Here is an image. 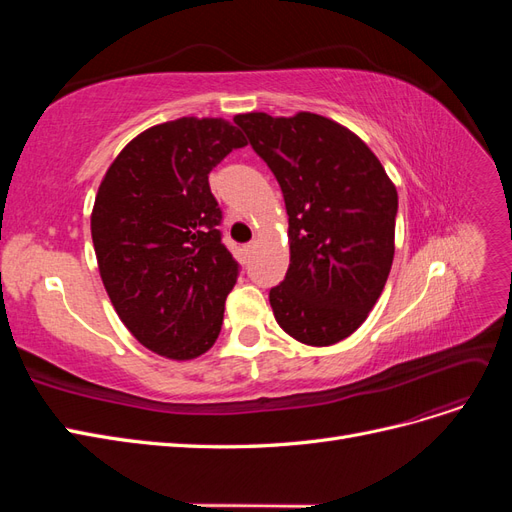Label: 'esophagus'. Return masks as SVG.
I'll use <instances>...</instances> for the list:
<instances>
[{"label": "esophagus", "mask_w": 512, "mask_h": 512, "mask_svg": "<svg viewBox=\"0 0 512 512\" xmlns=\"http://www.w3.org/2000/svg\"><path fill=\"white\" fill-rule=\"evenodd\" d=\"M256 247H258V243H256V241H250V243L245 245V252H247V254H252V252L256 250Z\"/></svg>", "instance_id": "obj_1"}]
</instances>
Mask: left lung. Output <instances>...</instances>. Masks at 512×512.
<instances>
[{"mask_svg": "<svg viewBox=\"0 0 512 512\" xmlns=\"http://www.w3.org/2000/svg\"><path fill=\"white\" fill-rule=\"evenodd\" d=\"M280 183L290 267L269 301L307 346L342 342L380 299L395 254L397 190L359 136L316 115L235 117Z\"/></svg>", "mask_w": 512, "mask_h": 512, "instance_id": "obj_1", "label": "left lung"}]
</instances>
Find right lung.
Listing matches in <instances>:
<instances>
[{
  "label": "right lung",
  "instance_id": "1",
  "mask_svg": "<svg viewBox=\"0 0 512 512\" xmlns=\"http://www.w3.org/2000/svg\"><path fill=\"white\" fill-rule=\"evenodd\" d=\"M245 136L181 117L130 141L98 188L91 239L115 312L151 352L190 361L220 335L239 262L222 243L209 173Z\"/></svg>",
  "mask_w": 512,
  "mask_h": 512
}]
</instances>
